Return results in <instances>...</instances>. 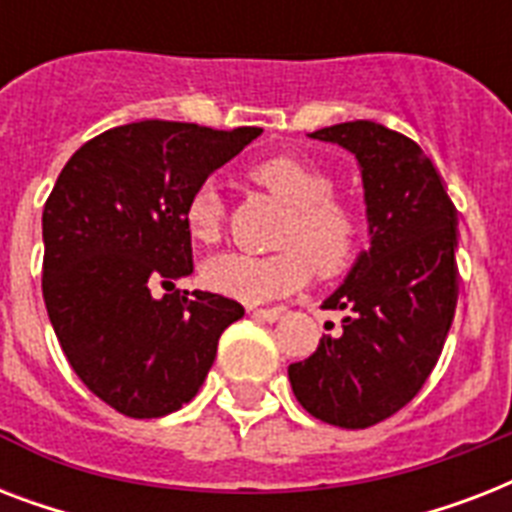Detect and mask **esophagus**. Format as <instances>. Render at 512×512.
I'll return each instance as SVG.
<instances>
[{"label": "esophagus", "mask_w": 512, "mask_h": 512, "mask_svg": "<svg viewBox=\"0 0 512 512\" xmlns=\"http://www.w3.org/2000/svg\"><path fill=\"white\" fill-rule=\"evenodd\" d=\"M252 319H260V321H268V324H273V321H279L281 316H284V308H252Z\"/></svg>", "instance_id": "34e87169"}]
</instances>
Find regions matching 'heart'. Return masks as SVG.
I'll return each instance as SVG.
<instances>
[{
	"instance_id": "obj_1",
	"label": "heart",
	"mask_w": 512,
	"mask_h": 512,
	"mask_svg": "<svg viewBox=\"0 0 512 512\" xmlns=\"http://www.w3.org/2000/svg\"><path fill=\"white\" fill-rule=\"evenodd\" d=\"M252 180L289 207L279 233L281 252L247 255L223 252L201 268L204 287L217 295L257 305L295 292L313 271L332 276L356 255L361 223L345 201L332 196L327 172L297 156H268L252 167ZM185 231L193 241H215L223 225V201L215 185H199L183 209Z\"/></svg>"
}]
</instances>
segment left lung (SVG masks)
I'll use <instances>...</instances> for the list:
<instances>
[{
    "label": "left lung",
    "instance_id": "1",
    "mask_svg": "<svg viewBox=\"0 0 512 512\" xmlns=\"http://www.w3.org/2000/svg\"><path fill=\"white\" fill-rule=\"evenodd\" d=\"M356 156L369 249L324 308L337 335L289 364L297 401L316 420L369 428L406 406L433 372L457 308V209L425 151L369 119L311 132Z\"/></svg>",
    "mask_w": 512,
    "mask_h": 512
}]
</instances>
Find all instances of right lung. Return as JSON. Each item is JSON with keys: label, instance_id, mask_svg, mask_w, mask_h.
Returning a JSON list of instances; mask_svg holds the SVG:
<instances>
[{"label": "right lung", "instance_id": "1", "mask_svg": "<svg viewBox=\"0 0 512 512\" xmlns=\"http://www.w3.org/2000/svg\"><path fill=\"white\" fill-rule=\"evenodd\" d=\"M260 132L146 119L84 143L58 175L42 212L44 305L68 364L116 412L151 420L188 404L244 316L175 281L193 273L185 201Z\"/></svg>", "mask_w": 512, "mask_h": 512}]
</instances>
